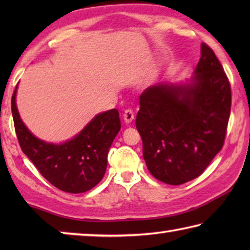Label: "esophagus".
I'll return each mask as SVG.
<instances>
[{
	"instance_id": "1",
	"label": "esophagus",
	"mask_w": 250,
	"mask_h": 250,
	"mask_svg": "<svg viewBox=\"0 0 250 250\" xmlns=\"http://www.w3.org/2000/svg\"><path fill=\"white\" fill-rule=\"evenodd\" d=\"M134 119V112L132 109H125L124 112V120L125 121V124H130L131 121Z\"/></svg>"
}]
</instances>
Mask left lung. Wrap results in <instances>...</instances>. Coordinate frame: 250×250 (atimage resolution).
I'll use <instances>...</instances> for the list:
<instances>
[{
	"label": "left lung",
	"instance_id": "8db88e82",
	"mask_svg": "<svg viewBox=\"0 0 250 250\" xmlns=\"http://www.w3.org/2000/svg\"><path fill=\"white\" fill-rule=\"evenodd\" d=\"M188 84L158 83L142 92L135 125L152 175L180 185L200 176L222 150L230 115V83L216 55L202 44Z\"/></svg>",
	"mask_w": 250,
	"mask_h": 250
}]
</instances>
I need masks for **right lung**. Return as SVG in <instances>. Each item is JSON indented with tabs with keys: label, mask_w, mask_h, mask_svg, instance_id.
<instances>
[{
	"label": "right lung",
	"mask_w": 250,
	"mask_h": 250,
	"mask_svg": "<svg viewBox=\"0 0 250 250\" xmlns=\"http://www.w3.org/2000/svg\"><path fill=\"white\" fill-rule=\"evenodd\" d=\"M15 90L12 115L21 149L55 188L68 193H83L99 183L107 168V155L120 131L119 111L111 109L96 116L74 139L53 145L29 132L16 108Z\"/></svg>",
	"instance_id": "right-lung-1"
}]
</instances>
